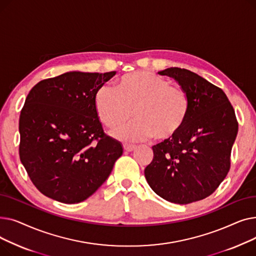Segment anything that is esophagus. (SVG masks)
Listing matches in <instances>:
<instances>
[{"label":"esophagus","instance_id":"obj_1","mask_svg":"<svg viewBox=\"0 0 256 256\" xmlns=\"http://www.w3.org/2000/svg\"><path fill=\"white\" fill-rule=\"evenodd\" d=\"M124 150L126 152H134L136 148H137V146H135V145H130V144H124Z\"/></svg>","mask_w":256,"mask_h":256}]
</instances>
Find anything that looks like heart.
Segmentation results:
<instances>
[{
  "instance_id": "1",
  "label": "heart",
  "mask_w": 256,
  "mask_h": 256,
  "mask_svg": "<svg viewBox=\"0 0 256 256\" xmlns=\"http://www.w3.org/2000/svg\"><path fill=\"white\" fill-rule=\"evenodd\" d=\"M93 102L100 122L109 128L126 122L132 111L135 120L113 132L116 139L130 142L150 137L158 142L172 139L184 126L191 110L186 89L145 70L120 76L114 90L100 87Z\"/></svg>"
}]
</instances>
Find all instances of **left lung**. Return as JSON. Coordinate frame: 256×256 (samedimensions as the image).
Wrapping results in <instances>:
<instances>
[{
    "label": "left lung",
    "instance_id": "8db88e82",
    "mask_svg": "<svg viewBox=\"0 0 256 256\" xmlns=\"http://www.w3.org/2000/svg\"><path fill=\"white\" fill-rule=\"evenodd\" d=\"M158 74L186 90L191 110L176 136L152 147L154 158L144 174L156 194L188 204L212 194L226 178L238 124L221 88L180 67Z\"/></svg>",
    "mask_w": 256,
    "mask_h": 256
}]
</instances>
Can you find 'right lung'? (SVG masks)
I'll list each match as a JSON object with an SVG mask.
<instances>
[{
  "mask_svg": "<svg viewBox=\"0 0 256 256\" xmlns=\"http://www.w3.org/2000/svg\"><path fill=\"white\" fill-rule=\"evenodd\" d=\"M115 72H72L40 80L20 111V158L46 197L78 204L110 176L122 146L106 135L94 94Z\"/></svg>",
  "mask_w": 256,
  "mask_h": 256,
  "instance_id": "1",
  "label": "right lung"
}]
</instances>
